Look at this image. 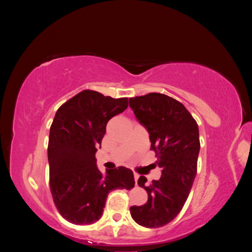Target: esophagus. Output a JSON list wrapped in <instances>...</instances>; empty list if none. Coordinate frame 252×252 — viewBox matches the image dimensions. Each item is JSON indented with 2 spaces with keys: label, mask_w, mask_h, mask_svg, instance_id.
I'll use <instances>...</instances> for the list:
<instances>
[{
  "label": "esophagus",
  "mask_w": 252,
  "mask_h": 252,
  "mask_svg": "<svg viewBox=\"0 0 252 252\" xmlns=\"http://www.w3.org/2000/svg\"><path fill=\"white\" fill-rule=\"evenodd\" d=\"M133 177H134V181H135V184H136V183H138V180H139L140 175L138 173H133Z\"/></svg>",
  "instance_id": "obj_1"
}]
</instances>
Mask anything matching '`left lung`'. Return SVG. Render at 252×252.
<instances>
[{"label":"left lung","mask_w":252,"mask_h":252,"mask_svg":"<svg viewBox=\"0 0 252 252\" xmlns=\"http://www.w3.org/2000/svg\"><path fill=\"white\" fill-rule=\"evenodd\" d=\"M129 106L148 131L150 149L162 168L161 178L149 186L141 175L138 184L147 191L148 201L132 206L130 213L143 227H162L179 215L192 188L201 147L199 126L184 105L162 94L131 97Z\"/></svg>","instance_id":"left-lung-1"}]
</instances>
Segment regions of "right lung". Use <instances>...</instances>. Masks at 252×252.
<instances>
[{"label": "right lung", "instance_id": "right-lung-1", "mask_svg": "<svg viewBox=\"0 0 252 252\" xmlns=\"http://www.w3.org/2000/svg\"><path fill=\"white\" fill-rule=\"evenodd\" d=\"M127 107V97L83 90L58 109L49 132V182L53 202L68 222H96L111 190L134 187L130 169L121 166L103 174L95 159L108 121Z\"/></svg>", "mask_w": 252, "mask_h": 252}]
</instances>
